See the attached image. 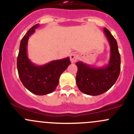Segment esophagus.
Returning a JSON list of instances; mask_svg holds the SVG:
<instances>
[{
    "mask_svg": "<svg viewBox=\"0 0 134 134\" xmlns=\"http://www.w3.org/2000/svg\"><path fill=\"white\" fill-rule=\"evenodd\" d=\"M77 59H78V55L76 54H72L70 56V59H71V63H75L76 62Z\"/></svg>",
    "mask_w": 134,
    "mask_h": 134,
    "instance_id": "esophagus-1",
    "label": "esophagus"
}]
</instances>
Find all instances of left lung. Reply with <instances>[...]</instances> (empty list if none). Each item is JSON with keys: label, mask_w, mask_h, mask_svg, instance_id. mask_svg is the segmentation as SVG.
I'll list each match as a JSON object with an SVG mask.
<instances>
[{"label": "left lung", "mask_w": 134, "mask_h": 134, "mask_svg": "<svg viewBox=\"0 0 134 134\" xmlns=\"http://www.w3.org/2000/svg\"><path fill=\"white\" fill-rule=\"evenodd\" d=\"M104 33L110 47L108 63L103 67H94L82 62L76 63L78 67L76 76L77 86L81 92L89 95H99L108 91L119 76L121 56L117 43L107 28H104Z\"/></svg>", "instance_id": "left-lung-1"}]
</instances>
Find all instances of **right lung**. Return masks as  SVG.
<instances>
[{
	"instance_id": "right-lung-1",
	"label": "right lung",
	"mask_w": 134,
	"mask_h": 134,
	"mask_svg": "<svg viewBox=\"0 0 134 134\" xmlns=\"http://www.w3.org/2000/svg\"><path fill=\"white\" fill-rule=\"evenodd\" d=\"M38 27L39 24L32 26L21 40L17 66L19 76L26 88L35 94L44 95L56 90L59 77L71 62L69 57L51 61L42 65L31 62L27 54L28 39Z\"/></svg>"
}]
</instances>
